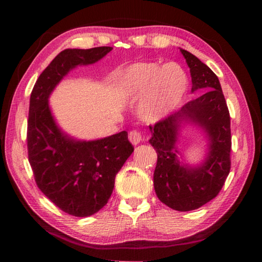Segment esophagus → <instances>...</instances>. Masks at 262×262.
Here are the masks:
<instances>
[{
	"instance_id": "esophagus-1",
	"label": "esophagus",
	"mask_w": 262,
	"mask_h": 262,
	"mask_svg": "<svg viewBox=\"0 0 262 262\" xmlns=\"http://www.w3.org/2000/svg\"><path fill=\"white\" fill-rule=\"evenodd\" d=\"M128 139H129V141L133 144L136 145V144L141 143V142L144 140V135H143V133H141L139 130H132V132H129Z\"/></svg>"
}]
</instances>
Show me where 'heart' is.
Instances as JSON below:
<instances>
[{
	"mask_svg": "<svg viewBox=\"0 0 262 262\" xmlns=\"http://www.w3.org/2000/svg\"><path fill=\"white\" fill-rule=\"evenodd\" d=\"M187 85V75L174 62L162 67L155 62H139L118 77V89L122 95L140 96L147 92L141 114L148 121H156L171 112L183 99Z\"/></svg>",
	"mask_w": 262,
	"mask_h": 262,
	"instance_id": "obj_1",
	"label": "heart"
}]
</instances>
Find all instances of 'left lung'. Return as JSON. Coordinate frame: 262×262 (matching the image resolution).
I'll return each mask as SVG.
<instances>
[{"instance_id": "1", "label": "left lung", "mask_w": 262, "mask_h": 262, "mask_svg": "<svg viewBox=\"0 0 262 262\" xmlns=\"http://www.w3.org/2000/svg\"><path fill=\"white\" fill-rule=\"evenodd\" d=\"M187 62L192 91L206 90L178 112L149 126V140L157 152L154 186L159 200L178 211L194 210L219 195L231 168L230 113L219 77L196 56L180 50ZM190 121L205 130L210 141L206 161L190 168L180 162L175 147L181 122Z\"/></svg>"}]
</instances>
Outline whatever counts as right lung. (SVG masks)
I'll list each match as a JSON object with an SVG mask.
<instances>
[{"mask_svg": "<svg viewBox=\"0 0 262 262\" xmlns=\"http://www.w3.org/2000/svg\"><path fill=\"white\" fill-rule=\"evenodd\" d=\"M112 47L64 50L43 70L31 92L28 155L38 188L62 211L86 217L111 198L115 176L134 151L127 132L96 141H76L56 126L48 97L69 70L95 63Z\"/></svg>", "mask_w": 262, "mask_h": 262, "instance_id": "1", "label": "right lung"}]
</instances>
